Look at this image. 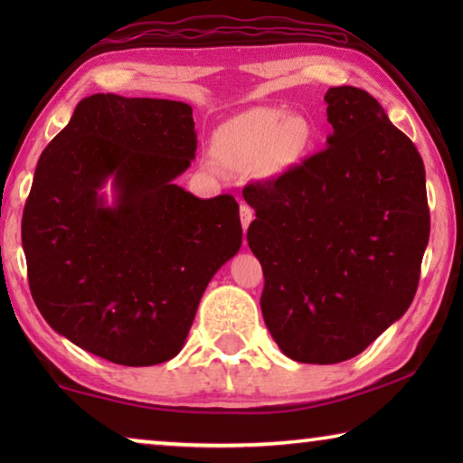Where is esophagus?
Listing matches in <instances>:
<instances>
[{
	"mask_svg": "<svg viewBox=\"0 0 463 463\" xmlns=\"http://www.w3.org/2000/svg\"><path fill=\"white\" fill-rule=\"evenodd\" d=\"M250 221H253V210H250V206H247V203H241V224L242 229H249Z\"/></svg>",
	"mask_w": 463,
	"mask_h": 463,
	"instance_id": "esophagus-1",
	"label": "esophagus"
}]
</instances>
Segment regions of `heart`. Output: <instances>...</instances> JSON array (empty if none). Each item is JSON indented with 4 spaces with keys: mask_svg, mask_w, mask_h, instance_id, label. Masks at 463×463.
<instances>
[{
    "mask_svg": "<svg viewBox=\"0 0 463 463\" xmlns=\"http://www.w3.org/2000/svg\"><path fill=\"white\" fill-rule=\"evenodd\" d=\"M315 124L304 114L279 108H255L234 116L214 132L213 155L232 174L278 175L292 169L315 145Z\"/></svg>",
    "mask_w": 463,
    "mask_h": 463,
    "instance_id": "b5f03b06",
    "label": "heart"
}]
</instances>
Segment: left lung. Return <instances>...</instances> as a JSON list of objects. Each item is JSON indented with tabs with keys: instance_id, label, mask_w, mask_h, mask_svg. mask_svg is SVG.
Listing matches in <instances>:
<instances>
[{
	"instance_id": "left-lung-1",
	"label": "left lung",
	"mask_w": 463,
	"mask_h": 463,
	"mask_svg": "<svg viewBox=\"0 0 463 463\" xmlns=\"http://www.w3.org/2000/svg\"><path fill=\"white\" fill-rule=\"evenodd\" d=\"M325 101L328 146L242 190L265 325L289 359L320 365L359 355L409 310L430 229L412 140L364 90Z\"/></svg>"
}]
</instances>
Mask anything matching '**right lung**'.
Instances as JSON below:
<instances>
[{
	"mask_svg": "<svg viewBox=\"0 0 463 463\" xmlns=\"http://www.w3.org/2000/svg\"><path fill=\"white\" fill-rule=\"evenodd\" d=\"M184 101L93 93L44 148L22 216L28 284L54 331L108 362L182 351L208 281L242 242L229 194L174 179L195 156ZM113 179L115 203L99 190Z\"/></svg>",
	"mask_w": 463,
	"mask_h": 463,
	"instance_id": "add662e5",
	"label": "right lung"
}]
</instances>
